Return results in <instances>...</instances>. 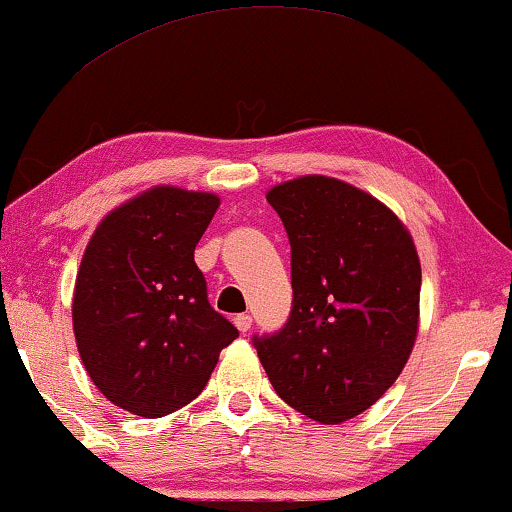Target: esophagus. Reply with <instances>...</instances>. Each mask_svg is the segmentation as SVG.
<instances>
[{
    "label": "esophagus",
    "instance_id": "34e87169",
    "mask_svg": "<svg viewBox=\"0 0 512 512\" xmlns=\"http://www.w3.org/2000/svg\"><path fill=\"white\" fill-rule=\"evenodd\" d=\"M235 327L240 329L242 334H247V331L251 329V315H247V313L237 315V317H235Z\"/></svg>",
    "mask_w": 512,
    "mask_h": 512
}]
</instances>
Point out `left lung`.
<instances>
[{
	"mask_svg": "<svg viewBox=\"0 0 512 512\" xmlns=\"http://www.w3.org/2000/svg\"><path fill=\"white\" fill-rule=\"evenodd\" d=\"M265 199L289 235L294 305L277 334L254 336L258 360L289 407L336 426L386 393L414 350V240L386 204L338 178H294Z\"/></svg>",
	"mask_w": 512,
	"mask_h": 512,
	"instance_id": "1",
	"label": "left lung"
}]
</instances>
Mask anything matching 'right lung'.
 I'll list each match as a JSON object with an SVG mask.
<instances>
[{"mask_svg":"<svg viewBox=\"0 0 512 512\" xmlns=\"http://www.w3.org/2000/svg\"><path fill=\"white\" fill-rule=\"evenodd\" d=\"M221 199L155 185L112 209L77 270L72 329L94 386L136 416L159 418L207 386L240 336L207 298L195 247Z\"/></svg>","mask_w":512,"mask_h":512,"instance_id":"1","label":"right lung"}]
</instances>
